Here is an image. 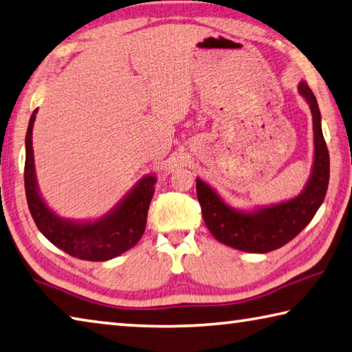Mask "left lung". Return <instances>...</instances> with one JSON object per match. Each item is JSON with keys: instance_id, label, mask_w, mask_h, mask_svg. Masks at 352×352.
Masks as SVG:
<instances>
[{"instance_id": "8db88e82", "label": "left lung", "mask_w": 352, "mask_h": 352, "mask_svg": "<svg viewBox=\"0 0 352 352\" xmlns=\"http://www.w3.org/2000/svg\"><path fill=\"white\" fill-rule=\"evenodd\" d=\"M298 94L309 104L314 124V164L305 189L296 198L254 210L234 209L197 178V197L210 234L226 246L265 254L282 248L303 231L322 206L329 183V152L322 132V115L314 94L300 81Z\"/></svg>"}]
</instances>
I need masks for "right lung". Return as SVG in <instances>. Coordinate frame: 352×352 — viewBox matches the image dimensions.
Returning a JSON list of instances; mask_svg holds the SVG:
<instances>
[{"instance_id": "add662e5", "label": "right lung", "mask_w": 352, "mask_h": 352, "mask_svg": "<svg viewBox=\"0 0 352 352\" xmlns=\"http://www.w3.org/2000/svg\"><path fill=\"white\" fill-rule=\"evenodd\" d=\"M36 111L32 113L25 133L24 164L25 198L36 228L52 245L80 260L106 261L129 251L144 234L157 178L144 175L117 206L97 220L74 221L61 219L47 206L38 189L32 148V129Z\"/></svg>"}]
</instances>
